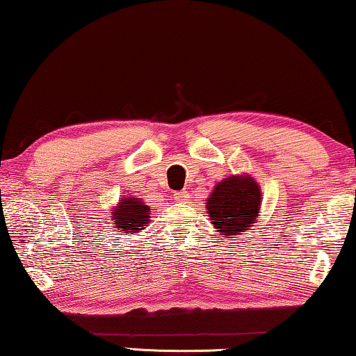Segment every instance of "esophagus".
Instances as JSON below:
<instances>
[{"instance_id": "esophagus-1", "label": "esophagus", "mask_w": 356, "mask_h": 356, "mask_svg": "<svg viewBox=\"0 0 356 356\" xmlns=\"http://www.w3.org/2000/svg\"><path fill=\"white\" fill-rule=\"evenodd\" d=\"M173 197L177 199L178 202H186L188 197H189V194H188V191H184V189H183V191H177V193H175Z\"/></svg>"}]
</instances>
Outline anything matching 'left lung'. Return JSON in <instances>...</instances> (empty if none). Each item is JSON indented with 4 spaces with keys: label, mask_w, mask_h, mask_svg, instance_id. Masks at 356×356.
Instances as JSON below:
<instances>
[{
    "label": "left lung",
    "mask_w": 356,
    "mask_h": 356,
    "mask_svg": "<svg viewBox=\"0 0 356 356\" xmlns=\"http://www.w3.org/2000/svg\"><path fill=\"white\" fill-rule=\"evenodd\" d=\"M259 206L261 191L251 177L222 179L207 199L211 223L232 238L256 223Z\"/></svg>",
    "instance_id": "obj_1"
}]
</instances>
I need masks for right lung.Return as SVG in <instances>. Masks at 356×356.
Listing matches in <instances>:
<instances>
[{"label":"right lung","instance_id":"obj_1","mask_svg":"<svg viewBox=\"0 0 356 356\" xmlns=\"http://www.w3.org/2000/svg\"><path fill=\"white\" fill-rule=\"evenodd\" d=\"M113 220V232L133 235L134 232L144 230L150 218V209L136 197H123L113 212H108Z\"/></svg>","mask_w":356,"mask_h":356}]
</instances>
